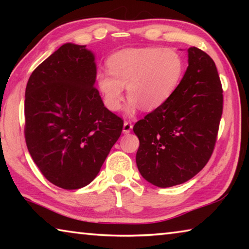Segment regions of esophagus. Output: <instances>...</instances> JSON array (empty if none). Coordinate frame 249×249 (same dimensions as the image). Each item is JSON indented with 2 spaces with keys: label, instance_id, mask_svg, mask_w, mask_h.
I'll return each mask as SVG.
<instances>
[{
  "label": "esophagus",
  "instance_id": "esophagus-1",
  "mask_svg": "<svg viewBox=\"0 0 249 249\" xmlns=\"http://www.w3.org/2000/svg\"><path fill=\"white\" fill-rule=\"evenodd\" d=\"M132 128H133L132 122L125 121V122H124V125H123V133L128 134V133L130 132V130H132Z\"/></svg>",
  "mask_w": 249,
  "mask_h": 249
}]
</instances>
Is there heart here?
I'll return each instance as SVG.
<instances>
[{
	"label": "heart",
	"mask_w": 249,
	"mask_h": 249,
	"mask_svg": "<svg viewBox=\"0 0 249 249\" xmlns=\"http://www.w3.org/2000/svg\"><path fill=\"white\" fill-rule=\"evenodd\" d=\"M107 70L96 73L105 107L119 111L126 87L128 113L140 107L153 111L165 104L178 89L185 68L179 53L158 46L122 49L107 58Z\"/></svg>",
	"instance_id": "1"
}]
</instances>
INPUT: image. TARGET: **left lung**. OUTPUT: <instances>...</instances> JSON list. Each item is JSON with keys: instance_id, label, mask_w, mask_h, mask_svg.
<instances>
[{"instance_id": "8db88e82", "label": "left lung", "mask_w": 249, "mask_h": 249, "mask_svg": "<svg viewBox=\"0 0 249 249\" xmlns=\"http://www.w3.org/2000/svg\"><path fill=\"white\" fill-rule=\"evenodd\" d=\"M189 66L174 95L134 125L140 140L136 163L142 178L159 188L190 180L215 147L223 113V89L208 53L188 49Z\"/></svg>"}]
</instances>
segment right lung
<instances>
[{
    "mask_svg": "<svg viewBox=\"0 0 249 249\" xmlns=\"http://www.w3.org/2000/svg\"><path fill=\"white\" fill-rule=\"evenodd\" d=\"M95 78L93 53L65 44L33 71L25 91L29 154L45 178L66 190L98 176L123 129V120L104 107Z\"/></svg>",
    "mask_w": 249,
    "mask_h": 249,
    "instance_id": "obj_1",
    "label": "right lung"
}]
</instances>
